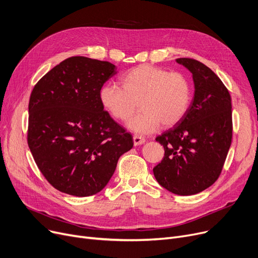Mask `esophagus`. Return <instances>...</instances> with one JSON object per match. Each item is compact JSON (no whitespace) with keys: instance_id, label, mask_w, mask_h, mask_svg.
Segmentation results:
<instances>
[{"instance_id":"34e87169","label":"esophagus","mask_w":258,"mask_h":258,"mask_svg":"<svg viewBox=\"0 0 258 258\" xmlns=\"http://www.w3.org/2000/svg\"><path fill=\"white\" fill-rule=\"evenodd\" d=\"M145 142H146V140L143 137H140V136H134L133 137V144H134V146L143 145Z\"/></svg>"}]
</instances>
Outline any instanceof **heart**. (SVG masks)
Here are the masks:
<instances>
[{
	"mask_svg": "<svg viewBox=\"0 0 258 258\" xmlns=\"http://www.w3.org/2000/svg\"><path fill=\"white\" fill-rule=\"evenodd\" d=\"M121 86L104 85L100 100L106 111L118 120L130 117L140 102L142 111L127 121V127L137 133L153 132L161 124L164 127L178 124L190 106V82L178 72L140 65L121 78Z\"/></svg>",
	"mask_w": 258,
	"mask_h": 258,
	"instance_id": "obj_1",
	"label": "heart"
}]
</instances>
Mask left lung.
Instances as JSON below:
<instances>
[{
	"mask_svg": "<svg viewBox=\"0 0 258 258\" xmlns=\"http://www.w3.org/2000/svg\"><path fill=\"white\" fill-rule=\"evenodd\" d=\"M176 63L192 73L194 95L183 118L156 138L165 155L153 174L168 191L193 195L213 185L222 172L232 142V104L209 67L186 57Z\"/></svg>",
	"mask_w": 258,
	"mask_h": 258,
	"instance_id": "left-lung-1",
	"label": "left lung"
}]
</instances>
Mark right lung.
I'll list each match as a JSON object with an SVG mask.
<instances>
[{
    "mask_svg": "<svg viewBox=\"0 0 258 258\" xmlns=\"http://www.w3.org/2000/svg\"><path fill=\"white\" fill-rule=\"evenodd\" d=\"M117 73L103 60L72 56L53 67L31 92L28 146L42 174L58 191L86 198L102 191L131 134L104 110L103 85Z\"/></svg>",
    "mask_w": 258,
    "mask_h": 258,
    "instance_id": "1",
    "label": "right lung"
}]
</instances>
